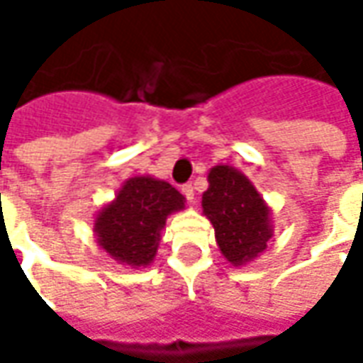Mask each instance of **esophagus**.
Listing matches in <instances>:
<instances>
[{"label":"esophagus","instance_id":"34e87169","mask_svg":"<svg viewBox=\"0 0 363 363\" xmlns=\"http://www.w3.org/2000/svg\"><path fill=\"white\" fill-rule=\"evenodd\" d=\"M182 194L186 196V200H188V202H194V196H196V191H194V186H191V184L182 186Z\"/></svg>","mask_w":363,"mask_h":363}]
</instances>
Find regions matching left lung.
I'll return each instance as SVG.
<instances>
[{
	"instance_id": "obj_1",
	"label": "left lung",
	"mask_w": 363,
	"mask_h": 363,
	"mask_svg": "<svg viewBox=\"0 0 363 363\" xmlns=\"http://www.w3.org/2000/svg\"><path fill=\"white\" fill-rule=\"evenodd\" d=\"M202 196L206 218L212 222L224 258L242 267L267 250L272 238L271 208L252 182L230 165H216L208 174Z\"/></svg>"
}]
</instances>
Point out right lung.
Returning a JSON list of instances; mask_svg holds the SVG:
<instances>
[{
    "mask_svg": "<svg viewBox=\"0 0 363 363\" xmlns=\"http://www.w3.org/2000/svg\"><path fill=\"white\" fill-rule=\"evenodd\" d=\"M186 198L167 182L135 175L121 186L117 198L94 218L99 246L119 264L133 269L153 262L165 220L184 210Z\"/></svg>",
    "mask_w": 363,
    "mask_h": 363,
    "instance_id": "1",
    "label": "right lung"
}]
</instances>
